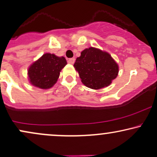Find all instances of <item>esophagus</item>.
I'll return each mask as SVG.
<instances>
[{
    "label": "esophagus",
    "mask_w": 157,
    "mask_h": 157,
    "mask_svg": "<svg viewBox=\"0 0 157 157\" xmlns=\"http://www.w3.org/2000/svg\"><path fill=\"white\" fill-rule=\"evenodd\" d=\"M75 58H71V59H68V63H69V64H73L75 63Z\"/></svg>",
    "instance_id": "obj_1"
}]
</instances>
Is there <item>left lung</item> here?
I'll return each instance as SVG.
<instances>
[{"label":"left lung","instance_id":"left-lung-1","mask_svg":"<svg viewBox=\"0 0 157 157\" xmlns=\"http://www.w3.org/2000/svg\"><path fill=\"white\" fill-rule=\"evenodd\" d=\"M74 67L85 86L100 89L108 86L118 75V65L108 53L90 47L81 52Z\"/></svg>","mask_w":157,"mask_h":157}]
</instances>
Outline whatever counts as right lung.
Returning <instances> with one entry per match:
<instances>
[{"label":"right lung","mask_w":157,"mask_h":157,"mask_svg":"<svg viewBox=\"0 0 157 157\" xmlns=\"http://www.w3.org/2000/svg\"><path fill=\"white\" fill-rule=\"evenodd\" d=\"M64 57L45 53L28 69L31 84L42 89L50 88L56 82L60 71L66 66Z\"/></svg>","instance_id":"add662e5"}]
</instances>
